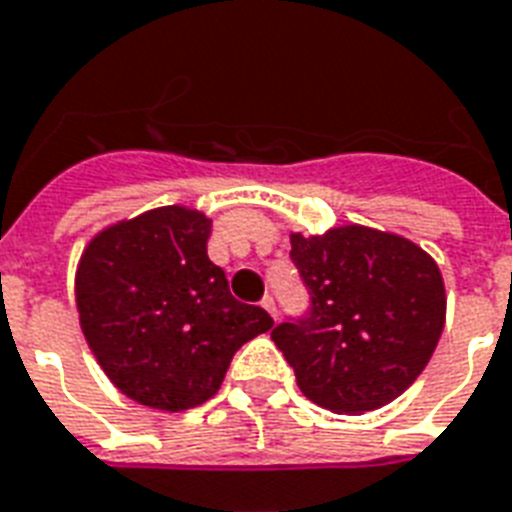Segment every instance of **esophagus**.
<instances>
[{
	"instance_id": "1",
	"label": "esophagus",
	"mask_w": 512,
	"mask_h": 512,
	"mask_svg": "<svg viewBox=\"0 0 512 512\" xmlns=\"http://www.w3.org/2000/svg\"><path fill=\"white\" fill-rule=\"evenodd\" d=\"M260 306H263L265 311H268V314H271L273 319H276V300H273L271 295H265V298L260 300Z\"/></svg>"
}]
</instances>
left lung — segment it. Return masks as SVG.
Listing matches in <instances>:
<instances>
[{
	"mask_svg": "<svg viewBox=\"0 0 512 512\" xmlns=\"http://www.w3.org/2000/svg\"><path fill=\"white\" fill-rule=\"evenodd\" d=\"M290 244L311 306L271 338L300 392L349 416L392 403L427 368L446 325L438 263L413 241L365 225L290 233Z\"/></svg>",
	"mask_w": 512,
	"mask_h": 512,
	"instance_id": "obj_1",
	"label": "left lung"
}]
</instances>
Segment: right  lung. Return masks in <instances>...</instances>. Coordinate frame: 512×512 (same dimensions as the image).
I'll return each mask as SVG.
<instances>
[{
  "mask_svg": "<svg viewBox=\"0 0 512 512\" xmlns=\"http://www.w3.org/2000/svg\"><path fill=\"white\" fill-rule=\"evenodd\" d=\"M212 220L161 206L109 225L85 247L74 298L93 357L126 397L187 411L217 395L233 354L268 333L260 306L230 295L206 255Z\"/></svg>",
  "mask_w": 512,
  "mask_h": 512,
  "instance_id": "1",
  "label": "right lung"
}]
</instances>
